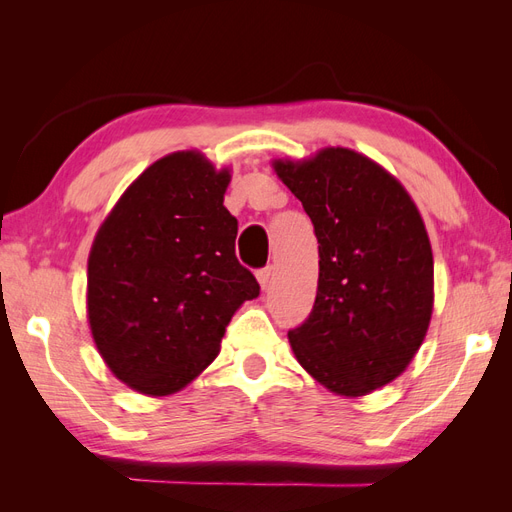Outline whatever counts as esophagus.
<instances>
[{"label":"esophagus","instance_id":"34e87169","mask_svg":"<svg viewBox=\"0 0 512 512\" xmlns=\"http://www.w3.org/2000/svg\"><path fill=\"white\" fill-rule=\"evenodd\" d=\"M271 275H273L271 267H265V269H258V271H256L258 284H260V288H262V290H267V288H269V284H271Z\"/></svg>","mask_w":512,"mask_h":512}]
</instances>
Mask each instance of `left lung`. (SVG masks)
<instances>
[{
	"instance_id": "8db88e82",
	"label": "left lung",
	"mask_w": 512,
	"mask_h": 512,
	"mask_svg": "<svg viewBox=\"0 0 512 512\" xmlns=\"http://www.w3.org/2000/svg\"><path fill=\"white\" fill-rule=\"evenodd\" d=\"M273 168L318 239V292L294 356L331 393L361 397L395 380L421 348L433 309V256L414 200L363 153L320 149Z\"/></svg>"
}]
</instances>
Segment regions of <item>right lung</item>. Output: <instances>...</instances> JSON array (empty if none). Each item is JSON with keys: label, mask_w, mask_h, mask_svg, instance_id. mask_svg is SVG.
I'll return each instance as SVG.
<instances>
[{"label": "right lung", "mask_w": 512, "mask_h": 512, "mask_svg": "<svg viewBox=\"0 0 512 512\" xmlns=\"http://www.w3.org/2000/svg\"><path fill=\"white\" fill-rule=\"evenodd\" d=\"M228 168L198 151L153 162L117 200L87 260V316L108 369L134 391H181L260 294L235 256Z\"/></svg>", "instance_id": "1"}]
</instances>
